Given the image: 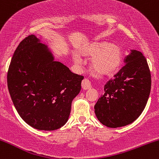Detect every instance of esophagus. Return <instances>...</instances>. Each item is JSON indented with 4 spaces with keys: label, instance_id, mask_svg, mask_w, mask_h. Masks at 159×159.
Masks as SVG:
<instances>
[{
    "label": "esophagus",
    "instance_id": "1",
    "mask_svg": "<svg viewBox=\"0 0 159 159\" xmlns=\"http://www.w3.org/2000/svg\"><path fill=\"white\" fill-rule=\"evenodd\" d=\"M81 87L84 90H89V89L91 88V84H90V82L89 81V80L87 79H84L82 81L81 83Z\"/></svg>",
    "mask_w": 159,
    "mask_h": 159
}]
</instances>
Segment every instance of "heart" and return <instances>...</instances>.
I'll return each instance as SVG.
<instances>
[{
  "label": "heart",
  "mask_w": 159,
  "mask_h": 159,
  "mask_svg": "<svg viewBox=\"0 0 159 159\" xmlns=\"http://www.w3.org/2000/svg\"><path fill=\"white\" fill-rule=\"evenodd\" d=\"M83 57H93L92 67L99 75L109 76L119 70L123 61V49L116 43H93L84 47L80 52ZM76 63H80L79 57H75Z\"/></svg>",
  "instance_id": "b5f03b06"
}]
</instances>
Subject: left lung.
I'll list each match as a JSON object with an SVG mask.
<instances>
[{"label":"left lung","instance_id":"1","mask_svg":"<svg viewBox=\"0 0 159 159\" xmlns=\"http://www.w3.org/2000/svg\"><path fill=\"white\" fill-rule=\"evenodd\" d=\"M125 64L104 87V95L94 106L96 117L110 128L125 126L138 119L150 93L151 74L140 52L131 50Z\"/></svg>","mask_w":159,"mask_h":159}]
</instances>
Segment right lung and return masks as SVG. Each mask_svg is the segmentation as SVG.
Listing matches in <instances>:
<instances>
[{
    "instance_id": "add662e5",
    "label": "right lung",
    "mask_w": 159,
    "mask_h": 159,
    "mask_svg": "<svg viewBox=\"0 0 159 159\" xmlns=\"http://www.w3.org/2000/svg\"><path fill=\"white\" fill-rule=\"evenodd\" d=\"M83 79L54 61L48 46L34 35L19 43L7 72L9 92L20 116L44 131L56 130L68 121Z\"/></svg>"
}]
</instances>
